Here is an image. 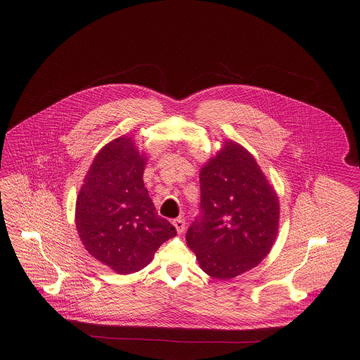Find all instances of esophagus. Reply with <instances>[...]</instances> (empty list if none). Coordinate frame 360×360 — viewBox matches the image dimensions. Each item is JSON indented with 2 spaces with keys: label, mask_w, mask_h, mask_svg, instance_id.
<instances>
[{
  "label": "esophagus",
  "mask_w": 360,
  "mask_h": 360,
  "mask_svg": "<svg viewBox=\"0 0 360 360\" xmlns=\"http://www.w3.org/2000/svg\"><path fill=\"white\" fill-rule=\"evenodd\" d=\"M172 225L175 226V229H176L178 233H182V232L185 231V225H186V223H185L184 219H175V220L172 221Z\"/></svg>",
  "instance_id": "34e87169"
}]
</instances>
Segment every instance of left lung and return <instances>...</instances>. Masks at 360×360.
Instances as JSON below:
<instances>
[{"instance_id":"8db88e82","label":"left lung","mask_w":360,"mask_h":360,"mask_svg":"<svg viewBox=\"0 0 360 360\" xmlns=\"http://www.w3.org/2000/svg\"><path fill=\"white\" fill-rule=\"evenodd\" d=\"M201 213L186 233L200 267L231 279L257 266L274 244L279 201L274 188L244 147L225 140L200 172Z\"/></svg>"}]
</instances>
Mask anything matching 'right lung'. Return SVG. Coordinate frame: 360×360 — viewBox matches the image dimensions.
Returning a JSON list of instances; mask_svg holds the SVG:
<instances>
[{
    "instance_id": "1",
    "label": "right lung",
    "mask_w": 360,
    "mask_h": 360,
    "mask_svg": "<svg viewBox=\"0 0 360 360\" xmlns=\"http://www.w3.org/2000/svg\"><path fill=\"white\" fill-rule=\"evenodd\" d=\"M146 162L132 137L112 140L96 155L77 198L75 224L82 244L117 274L144 269L176 235L144 188Z\"/></svg>"
}]
</instances>
